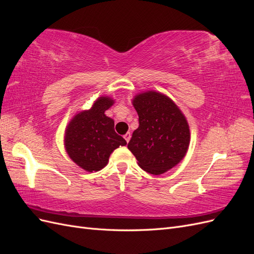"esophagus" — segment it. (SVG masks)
Returning a JSON list of instances; mask_svg holds the SVG:
<instances>
[{"instance_id": "34e87169", "label": "esophagus", "mask_w": 254, "mask_h": 254, "mask_svg": "<svg viewBox=\"0 0 254 254\" xmlns=\"http://www.w3.org/2000/svg\"><path fill=\"white\" fill-rule=\"evenodd\" d=\"M124 137H125L126 142L128 143V142H129V140H130V137H131V134H130V132H127V133L124 135Z\"/></svg>"}]
</instances>
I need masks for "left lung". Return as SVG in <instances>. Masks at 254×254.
<instances>
[{"instance_id":"left-lung-1","label":"left lung","mask_w":254,"mask_h":254,"mask_svg":"<svg viewBox=\"0 0 254 254\" xmlns=\"http://www.w3.org/2000/svg\"><path fill=\"white\" fill-rule=\"evenodd\" d=\"M133 107L139 115V127L128 149L142 170L163 174L186 156L190 145L188 122L171 98L155 91L136 95Z\"/></svg>"}]
</instances>
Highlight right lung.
Listing matches in <instances>:
<instances>
[{
  "label": "right lung",
  "mask_w": 254,
  "mask_h": 254,
  "mask_svg": "<svg viewBox=\"0 0 254 254\" xmlns=\"http://www.w3.org/2000/svg\"><path fill=\"white\" fill-rule=\"evenodd\" d=\"M109 97H99L88 111L78 113L68 124L64 145L67 155L87 172H97L108 163L111 152L127 142L114 131V122L105 111Z\"/></svg>",
  "instance_id": "right-lung-1"
}]
</instances>
